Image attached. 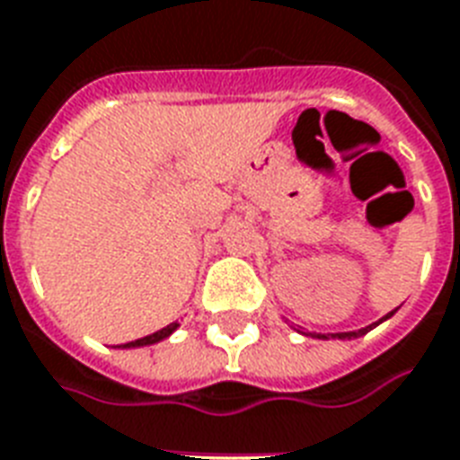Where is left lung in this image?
<instances>
[{
	"mask_svg": "<svg viewBox=\"0 0 460 460\" xmlns=\"http://www.w3.org/2000/svg\"><path fill=\"white\" fill-rule=\"evenodd\" d=\"M393 313H395V310H393ZM393 313H388V315H385V317H381L378 323L368 324V327H361V330H357V332H337V334H315V332H313V334H310V337H317V340H330V337H332V340H357V337H361V334L371 332L376 324H381L383 320H388V317L393 315ZM303 334H305V332H303Z\"/></svg>",
	"mask_w": 460,
	"mask_h": 460,
	"instance_id": "obj_1",
	"label": "left lung"
}]
</instances>
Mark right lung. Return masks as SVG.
<instances>
[{
  "instance_id": "add662e5",
  "label": "right lung",
  "mask_w": 460,
  "mask_h": 460,
  "mask_svg": "<svg viewBox=\"0 0 460 460\" xmlns=\"http://www.w3.org/2000/svg\"><path fill=\"white\" fill-rule=\"evenodd\" d=\"M179 327V323H172L167 324V327H162V330H157L155 334H147V337H143V340H136V341H128V344H120L123 349H130V347H147V344H155V341H162L167 340L169 334L174 332Z\"/></svg>"
}]
</instances>
